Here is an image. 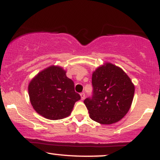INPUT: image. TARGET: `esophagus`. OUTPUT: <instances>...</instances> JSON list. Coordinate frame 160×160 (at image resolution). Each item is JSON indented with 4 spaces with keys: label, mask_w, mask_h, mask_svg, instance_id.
<instances>
[{
    "label": "esophagus",
    "mask_w": 160,
    "mask_h": 160,
    "mask_svg": "<svg viewBox=\"0 0 160 160\" xmlns=\"http://www.w3.org/2000/svg\"><path fill=\"white\" fill-rule=\"evenodd\" d=\"M80 97H81L82 100H83V99L85 98V93H84V92L80 93Z\"/></svg>",
    "instance_id": "esophagus-1"
}]
</instances>
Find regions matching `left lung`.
Returning <instances> with one entry per match:
<instances>
[{"label":"left lung","instance_id":"8db88e82","mask_svg":"<svg viewBox=\"0 0 160 160\" xmlns=\"http://www.w3.org/2000/svg\"><path fill=\"white\" fill-rule=\"evenodd\" d=\"M92 95L84 100L92 120L109 125L120 121L128 113L135 86L120 68L111 63L98 67L92 74Z\"/></svg>","mask_w":160,"mask_h":160}]
</instances>
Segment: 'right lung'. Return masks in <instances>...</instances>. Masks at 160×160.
I'll use <instances>...</instances> for the list:
<instances>
[{
	"label": "right lung",
	"instance_id": "right-lung-1",
	"mask_svg": "<svg viewBox=\"0 0 160 160\" xmlns=\"http://www.w3.org/2000/svg\"><path fill=\"white\" fill-rule=\"evenodd\" d=\"M28 94L32 107L49 120L68 117L80 95L74 90L72 80L58 66H50L40 71L30 82Z\"/></svg>",
	"mask_w": 160,
	"mask_h": 160
}]
</instances>
